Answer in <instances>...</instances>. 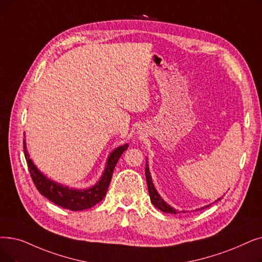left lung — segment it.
Returning <instances> with one entry per match:
<instances>
[{
  "label": "left lung",
  "mask_w": 262,
  "mask_h": 262,
  "mask_svg": "<svg viewBox=\"0 0 262 262\" xmlns=\"http://www.w3.org/2000/svg\"><path fill=\"white\" fill-rule=\"evenodd\" d=\"M145 179H146V184H147V189H149V195H150V198H151V201L152 203L154 204V206L158 209L161 210L165 213H170V214H177V210L171 208L169 206V204H167L163 199L162 197L158 195V192L156 191L153 183H152V178H151V174H150V170H149V166H147V163L145 164ZM220 200V199H219ZM207 208V207H206ZM204 209V208H202ZM201 209V210H202Z\"/></svg>",
  "instance_id": "obj_1"
}]
</instances>
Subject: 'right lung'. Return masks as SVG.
Returning a JSON list of instances; mask_svg holds the SVG:
<instances>
[{"instance_id":"add662e5","label":"right lung","mask_w":262,"mask_h":262,"mask_svg":"<svg viewBox=\"0 0 262 262\" xmlns=\"http://www.w3.org/2000/svg\"><path fill=\"white\" fill-rule=\"evenodd\" d=\"M24 151L29 167V171L33 183L35 184L37 190L43 197H46L54 204H58V206L62 208L72 211H82L92 208L96 203L100 202L106 197L113 170H115L117 163L122 156L123 152L128 147V144H124L122 146H119L118 149H116L110 154L104 174L98 181V183H96V185L89 189L77 190L70 189L58 183H54L53 181H50L46 177L42 176L29 157L26 147V141H24Z\"/></svg>"}]
</instances>
